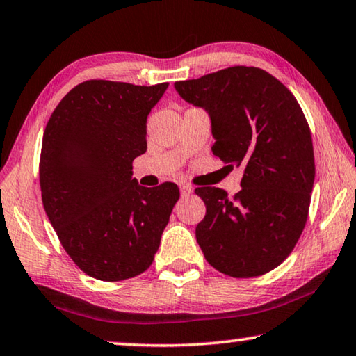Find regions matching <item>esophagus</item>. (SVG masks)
I'll return each instance as SVG.
<instances>
[{"label":"esophagus","mask_w":356,"mask_h":356,"mask_svg":"<svg viewBox=\"0 0 356 356\" xmlns=\"http://www.w3.org/2000/svg\"><path fill=\"white\" fill-rule=\"evenodd\" d=\"M191 193H193V188H191L190 185H185V184L180 185V195H182L184 197H185V196H190Z\"/></svg>","instance_id":"obj_1"}]
</instances>
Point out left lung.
I'll use <instances>...</instances> for the list:
<instances>
[{
  "instance_id": "1",
  "label": "left lung",
  "mask_w": 356,
  "mask_h": 356,
  "mask_svg": "<svg viewBox=\"0 0 356 356\" xmlns=\"http://www.w3.org/2000/svg\"><path fill=\"white\" fill-rule=\"evenodd\" d=\"M212 124L213 155L243 166L242 190L195 193L206 204L196 240L207 262L234 278L270 272L291 254L308 218L316 177L311 131L292 92L268 72L236 65L174 83Z\"/></svg>"
}]
</instances>
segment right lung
Returning a JSON list of instances; mask_svg holds the SVG:
<instances>
[{"mask_svg": "<svg viewBox=\"0 0 356 356\" xmlns=\"http://www.w3.org/2000/svg\"><path fill=\"white\" fill-rule=\"evenodd\" d=\"M168 83L89 80L53 111L40 152L48 220L84 273L134 278L150 267L179 200L176 184L138 185L131 163L147 149V116Z\"/></svg>", "mask_w": 356, "mask_h": 356, "instance_id": "right-lung-1", "label": "right lung"}]
</instances>
